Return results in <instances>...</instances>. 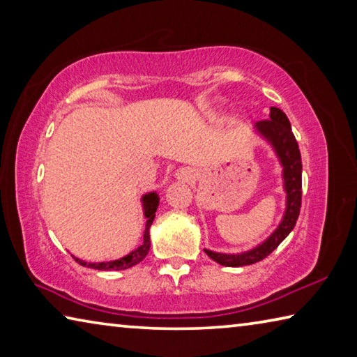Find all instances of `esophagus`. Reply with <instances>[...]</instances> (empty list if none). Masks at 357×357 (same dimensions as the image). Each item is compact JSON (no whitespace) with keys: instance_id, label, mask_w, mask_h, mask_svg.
<instances>
[{"instance_id":"34e87169","label":"esophagus","mask_w":357,"mask_h":357,"mask_svg":"<svg viewBox=\"0 0 357 357\" xmlns=\"http://www.w3.org/2000/svg\"><path fill=\"white\" fill-rule=\"evenodd\" d=\"M176 176H178V179L185 181L187 183V181H190L193 178V172L190 170V168H181V170H178Z\"/></svg>"}]
</instances>
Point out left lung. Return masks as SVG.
I'll return each mask as SVG.
<instances>
[{"instance_id":"obj_1","label":"left lung","mask_w":357,"mask_h":357,"mask_svg":"<svg viewBox=\"0 0 357 357\" xmlns=\"http://www.w3.org/2000/svg\"><path fill=\"white\" fill-rule=\"evenodd\" d=\"M259 134L268 138L275 148L277 155L280 157L283 165V178H285L287 190V213L279 228L264 241L261 245L250 252L239 253V255H227V253H215L204 250L209 258H213L222 266L239 268L261 261L269 253H273L279 244L285 239L289 231L294 228L296 220L299 217L301 202H302V162L299 144L291 132V124L280 108L271 107L269 119H263L257 123Z\"/></svg>"}]
</instances>
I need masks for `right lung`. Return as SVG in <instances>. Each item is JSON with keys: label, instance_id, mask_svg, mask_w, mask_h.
<instances>
[{"label": "right lung", "instance_id": "1", "mask_svg": "<svg viewBox=\"0 0 357 357\" xmlns=\"http://www.w3.org/2000/svg\"><path fill=\"white\" fill-rule=\"evenodd\" d=\"M157 206H159V197H157V193L151 192L148 195L143 197V208H144V215H146V228H144V234H143V244L138 247L137 250H134L130 253V255L116 259V261H108V263H86V261H82V259L74 258L78 264L82 266H88V268H94V269H99V271H121V269H129L132 266H135L144 259V257L148 255L149 252V245H151V241H149V228L153 225V220L155 217V211Z\"/></svg>", "mask_w": 357, "mask_h": 357}]
</instances>
